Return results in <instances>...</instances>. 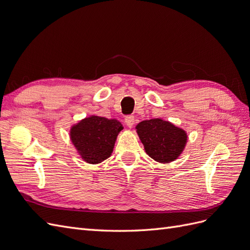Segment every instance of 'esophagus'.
<instances>
[{
  "label": "esophagus",
  "mask_w": 250,
  "mask_h": 250,
  "mask_svg": "<svg viewBox=\"0 0 250 250\" xmlns=\"http://www.w3.org/2000/svg\"><path fill=\"white\" fill-rule=\"evenodd\" d=\"M125 123H126V125L129 127V128H131L132 126H133V124H134V117H132V116H127L126 118H125Z\"/></svg>",
  "instance_id": "34e87169"
}]
</instances>
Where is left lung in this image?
I'll return each mask as SVG.
<instances>
[{
  "label": "left lung",
  "mask_w": 250,
  "mask_h": 250,
  "mask_svg": "<svg viewBox=\"0 0 250 250\" xmlns=\"http://www.w3.org/2000/svg\"><path fill=\"white\" fill-rule=\"evenodd\" d=\"M135 129L146 153L161 164L177 160L188 142L185 129L161 118L142 121Z\"/></svg>",
  "instance_id": "obj_1"
}]
</instances>
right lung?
<instances>
[{"label":"right lung","mask_w":250,"mask_h":250,"mask_svg":"<svg viewBox=\"0 0 250 250\" xmlns=\"http://www.w3.org/2000/svg\"><path fill=\"white\" fill-rule=\"evenodd\" d=\"M123 125L117 119L92 115L72 125L70 139L77 153L87 164H100L108 158Z\"/></svg>","instance_id":"obj_1"}]
</instances>
